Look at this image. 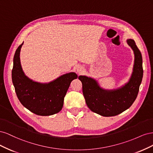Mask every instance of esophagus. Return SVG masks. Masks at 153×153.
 <instances>
[{
  "mask_svg": "<svg viewBox=\"0 0 153 153\" xmlns=\"http://www.w3.org/2000/svg\"><path fill=\"white\" fill-rule=\"evenodd\" d=\"M76 71L78 74H81L83 71H84V68H83L82 67H80V66L78 67L76 69Z\"/></svg>",
  "mask_w": 153,
  "mask_h": 153,
  "instance_id": "1",
  "label": "esophagus"
}]
</instances>
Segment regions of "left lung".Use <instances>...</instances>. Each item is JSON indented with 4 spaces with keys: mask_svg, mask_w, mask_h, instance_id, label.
<instances>
[{
    "mask_svg": "<svg viewBox=\"0 0 153 153\" xmlns=\"http://www.w3.org/2000/svg\"><path fill=\"white\" fill-rule=\"evenodd\" d=\"M128 45L135 55L133 72L129 81L122 87L114 90L101 88L95 79L86 76H78L82 83L83 94L88 107L104 117L115 116L129 108L136 100L143 77L142 54L131 39Z\"/></svg>",
    "mask_w": 153,
    "mask_h": 153,
    "instance_id": "1",
    "label": "left lung"
}]
</instances>
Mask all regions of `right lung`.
<instances>
[{"label":"right lung","mask_w":153,"mask_h":153,"mask_svg":"<svg viewBox=\"0 0 153 153\" xmlns=\"http://www.w3.org/2000/svg\"><path fill=\"white\" fill-rule=\"evenodd\" d=\"M24 42L16 50L13 58L12 81L20 103L30 112L47 116L59 112L71 82L77 78L75 73L64 74L48 83L34 82L27 77L20 63V50Z\"/></svg>","instance_id":"right-lung-1"}]
</instances>
